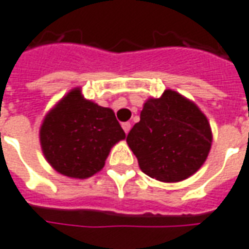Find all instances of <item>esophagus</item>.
I'll list each match as a JSON object with an SVG mask.
<instances>
[{
    "mask_svg": "<svg viewBox=\"0 0 249 249\" xmlns=\"http://www.w3.org/2000/svg\"><path fill=\"white\" fill-rule=\"evenodd\" d=\"M122 127L124 130V133L128 134L130 128H131V123H130V122H124V123H122Z\"/></svg>",
    "mask_w": 249,
    "mask_h": 249,
    "instance_id": "esophagus-1",
    "label": "esophagus"
}]
</instances>
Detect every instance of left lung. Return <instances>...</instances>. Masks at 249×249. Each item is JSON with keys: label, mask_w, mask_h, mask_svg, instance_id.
Here are the masks:
<instances>
[{"label": "left lung", "mask_w": 249, "mask_h": 249, "mask_svg": "<svg viewBox=\"0 0 249 249\" xmlns=\"http://www.w3.org/2000/svg\"><path fill=\"white\" fill-rule=\"evenodd\" d=\"M212 128L195 102L173 89L150 98L127 144L141 170L161 182H179L193 176L208 158Z\"/></svg>", "instance_id": "obj_1"}]
</instances>
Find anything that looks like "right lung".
Listing matches in <instances>:
<instances>
[{
  "instance_id": "add662e5",
  "label": "right lung",
  "mask_w": 249,
  "mask_h": 249,
  "mask_svg": "<svg viewBox=\"0 0 249 249\" xmlns=\"http://www.w3.org/2000/svg\"><path fill=\"white\" fill-rule=\"evenodd\" d=\"M124 138L114 111L86 99L80 87L64 95L40 127V144L49 165L79 179L100 172L111 147Z\"/></svg>"
}]
</instances>
